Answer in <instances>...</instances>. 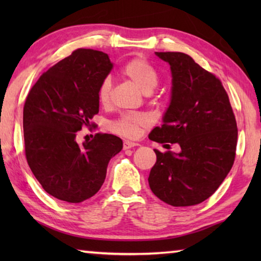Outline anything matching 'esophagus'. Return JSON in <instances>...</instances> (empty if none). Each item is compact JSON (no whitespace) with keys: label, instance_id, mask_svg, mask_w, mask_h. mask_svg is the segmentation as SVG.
Returning a JSON list of instances; mask_svg holds the SVG:
<instances>
[{"label":"esophagus","instance_id":"34e87169","mask_svg":"<svg viewBox=\"0 0 261 261\" xmlns=\"http://www.w3.org/2000/svg\"><path fill=\"white\" fill-rule=\"evenodd\" d=\"M139 144L138 142H132V141H123V148L128 149V148H133V147H138Z\"/></svg>","mask_w":261,"mask_h":261}]
</instances>
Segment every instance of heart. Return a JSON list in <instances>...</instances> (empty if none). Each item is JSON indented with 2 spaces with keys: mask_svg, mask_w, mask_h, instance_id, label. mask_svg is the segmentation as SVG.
Returning <instances> with one entry per match:
<instances>
[{
  "mask_svg": "<svg viewBox=\"0 0 261 261\" xmlns=\"http://www.w3.org/2000/svg\"><path fill=\"white\" fill-rule=\"evenodd\" d=\"M122 74L140 88L145 94H149L158 84L159 77L156 71L145 59L134 58L128 62L122 69ZM113 83L110 78H106L99 84L97 90L98 101L103 106H108L112 96ZM148 121L145 115L139 113H124L110 123L114 133L126 138H137L141 129L147 126Z\"/></svg>",
  "mask_w": 261,
  "mask_h": 261,
  "instance_id": "obj_1",
  "label": "heart"
}]
</instances>
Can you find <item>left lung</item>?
<instances>
[{
  "label": "left lung",
  "mask_w": 261,
  "mask_h": 261,
  "mask_svg": "<svg viewBox=\"0 0 261 261\" xmlns=\"http://www.w3.org/2000/svg\"><path fill=\"white\" fill-rule=\"evenodd\" d=\"M172 73L171 102L148 138L178 144L179 152L154 149L148 184L167 204L189 206L215 192L234 164L238 127L229 97L215 74L181 52H155Z\"/></svg>",
  "instance_id": "1"
}]
</instances>
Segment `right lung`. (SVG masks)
Segmentation results:
<instances>
[{
  "label": "right lung",
  "instance_id": "add662e5",
  "mask_svg": "<svg viewBox=\"0 0 261 261\" xmlns=\"http://www.w3.org/2000/svg\"><path fill=\"white\" fill-rule=\"evenodd\" d=\"M113 69L107 53L78 48L44 72L23 107L24 153L44 190L67 203L90 198L105 183L122 140L97 133L78 145L77 132L98 113L99 84Z\"/></svg>",
  "mask_w": 261,
  "mask_h": 261
}]
</instances>
